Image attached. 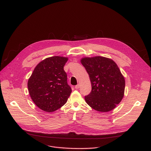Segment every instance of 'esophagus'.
Masks as SVG:
<instances>
[{
    "instance_id": "34e87169",
    "label": "esophagus",
    "mask_w": 151,
    "mask_h": 151,
    "mask_svg": "<svg viewBox=\"0 0 151 151\" xmlns=\"http://www.w3.org/2000/svg\"><path fill=\"white\" fill-rule=\"evenodd\" d=\"M80 88V84H78L77 85H76V86H75V88L76 89H78Z\"/></svg>"
}]
</instances>
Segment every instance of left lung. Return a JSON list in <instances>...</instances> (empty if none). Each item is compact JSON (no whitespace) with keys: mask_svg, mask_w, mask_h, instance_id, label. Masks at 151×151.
Masks as SVG:
<instances>
[{"mask_svg":"<svg viewBox=\"0 0 151 151\" xmlns=\"http://www.w3.org/2000/svg\"><path fill=\"white\" fill-rule=\"evenodd\" d=\"M81 63L89 75L91 91L85 96L86 103L93 109L107 112L122 100L125 80L117 64L103 57H85Z\"/></svg>","mask_w":151,"mask_h":151,"instance_id":"left-lung-1","label":"left lung"}]
</instances>
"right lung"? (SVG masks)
<instances>
[{
    "label": "right lung",
    "instance_id": "right-lung-1",
    "mask_svg": "<svg viewBox=\"0 0 151 151\" xmlns=\"http://www.w3.org/2000/svg\"><path fill=\"white\" fill-rule=\"evenodd\" d=\"M68 58L54 56L40 62L28 81V88L34 103L41 110L54 111L67 101L71 88L67 83L64 66Z\"/></svg>",
    "mask_w": 151,
    "mask_h": 151
}]
</instances>
